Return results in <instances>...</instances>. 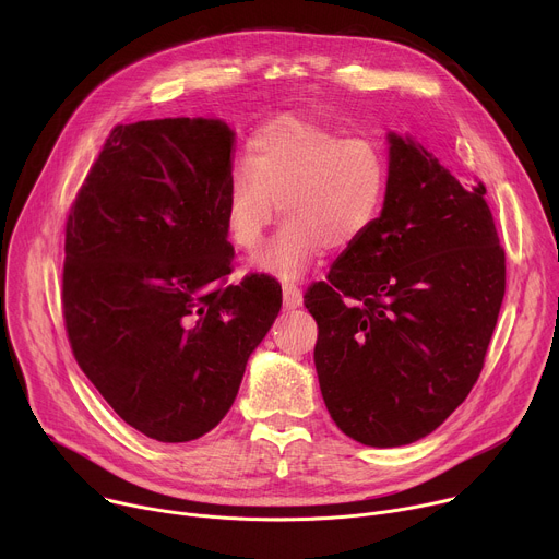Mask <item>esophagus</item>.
I'll return each mask as SVG.
<instances>
[{
	"label": "esophagus",
	"mask_w": 559,
	"mask_h": 559,
	"mask_svg": "<svg viewBox=\"0 0 559 559\" xmlns=\"http://www.w3.org/2000/svg\"><path fill=\"white\" fill-rule=\"evenodd\" d=\"M302 302V289L294 281L283 283V305L285 309H296Z\"/></svg>",
	"instance_id": "34e87169"
}]
</instances>
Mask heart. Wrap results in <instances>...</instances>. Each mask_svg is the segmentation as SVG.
Listing matches in <instances>:
<instances>
[{"label":"heart","instance_id":"1","mask_svg":"<svg viewBox=\"0 0 559 559\" xmlns=\"http://www.w3.org/2000/svg\"><path fill=\"white\" fill-rule=\"evenodd\" d=\"M246 162L229 175L227 234L236 248L254 252L281 205L287 221L259 257L263 270L281 276H298L328 246L349 250L360 243L389 197L384 147L321 121H267L250 139Z\"/></svg>","mask_w":559,"mask_h":559}]
</instances>
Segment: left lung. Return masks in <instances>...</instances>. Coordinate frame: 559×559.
I'll use <instances>...</instances> for the list:
<instances>
[{
  "mask_svg": "<svg viewBox=\"0 0 559 559\" xmlns=\"http://www.w3.org/2000/svg\"><path fill=\"white\" fill-rule=\"evenodd\" d=\"M389 197L373 229L305 292L313 362L338 429L403 447L438 429L480 378L504 298V248L483 181L464 188L389 134Z\"/></svg>",
  "mask_w": 559,
  "mask_h": 559,
  "instance_id": "8db88e82",
  "label": "left lung"
}]
</instances>
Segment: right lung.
Returning <instances> with one entry per match:
<instances>
[{"label":"right lung","instance_id":"obj_1","mask_svg":"<svg viewBox=\"0 0 559 559\" xmlns=\"http://www.w3.org/2000/svg\"><path fill=\"white\" fill-rule=\"evenodd\" d=\"M234 132L216 119L115 126L66 221L61 311L72 356L132 429H214L281 311V283H227Z\"/></svg>","mask_w":559,"mask_h":559}]
</instances>
